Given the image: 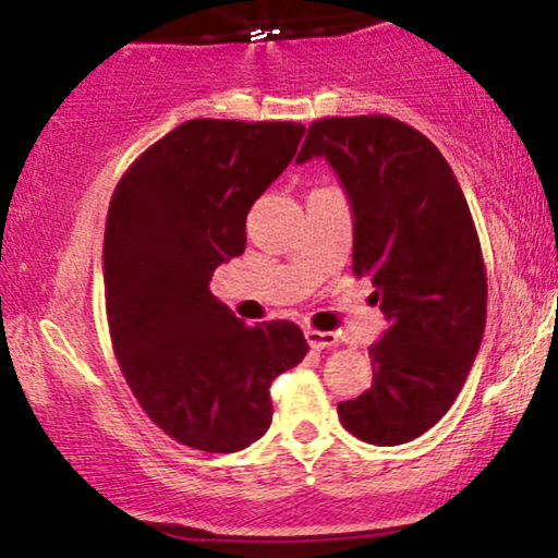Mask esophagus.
I'll return each mask as SVG.
<instances>
[{"label": "esophagus", "instance_id": "esophagus-1", "mask_svg": "<svg viewBox=\"0 0 558 558\" xmlns=\"http://www.w3.org/2000/svg\"><path fill=\"white\" fill-rule=\"evenodd\" d=\"M306 341H310V345L315 351H323V349H330V345H336V332H323V330H306L304 332Z\"/></svg>", "mask_w": 558, "mask_h": 558}]
</instances>
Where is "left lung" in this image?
Here are the masks:
<instances>
[{
    "mask_svg": "<svg viewBox=\"0 0 558 558\" xmlns=\"http://www.w3.org/2000/svg\"><path fill=\"white\" fill-rule=\"evenodd\" d=\"M325 157L354 215V275H369L388 330L373 386L338 403L364 444L399 446L457 401L485 332L483 252L453 170L430 138L386 114L310 125L296 162Z\"/></svg>",
    "mask_w": 558,
    "mask_h": 558,
    "instance_id": "1",
    "label": "left lung"
}]
</instances>
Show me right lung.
<instances>
[{"label":"right lung","mask_w":558,"mask_h":558,"mask_svg":"<svg viewBox=\"0 0 558 558\" xmlns=\"http://www.w3.org/2000/svg\"><path fill=\"white\" fill-rule=\"evenodd\" d=\"M301 136V123L189 120L112 194L101 252L112 349L149 420L198 451L259 440L272 380L310 351L299 325H243L209 291L217 267L246 248L248 209Z\"/></svg>","instance_id":"add662e5"}]
</instances>
